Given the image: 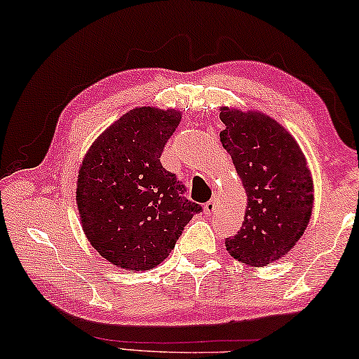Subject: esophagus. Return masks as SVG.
<instances>
[{"label": "esophagus", "mask_w": 359, "mask_h": 359, "mask_svg": "<svg viewBox=\"0 0 359 359\" xmlns=\"http://www.w3.org/2000/svg\"><path fill=\"white\" fill-rule=\"evenodd\" d=\"M203 210H205V215H211L213 213V211L216 210V205H215V201H210V202H207L205 203V207H203Z\"/></svg>", "instance_id": "esophagus-1"}]
</instances>
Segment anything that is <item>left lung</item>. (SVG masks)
<instances>
[{"instance_id": "obj_1", "label": "left lung", "mask_w": 359, "mask_h": 359, "mask_svg": "<svg viewBox=\"0 0 359 359\" xmlns=\"http://www.w3.org/2000/svg\"><path fill=\"white\" fill-rule=\"evenodd\" d=\"M221 143L231 154L246 191L242 229L226 238L231 256L264 267L286 256L307 229L313 181L297 141L259 111L221 107Z\"/></svg>"}]
</instances>
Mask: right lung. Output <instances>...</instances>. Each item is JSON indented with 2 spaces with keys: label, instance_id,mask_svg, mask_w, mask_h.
<instances>
[{
  "label": "right lung",
  "instance_id": "1",
  "mask_svg": "<svg viewBox=\"0 0 359 359\" xmlns=\"http://www.w3.org/2000/svg\"><path fill=\"white\" fill-rule=\"evenodd\" d=\"M180 121L176 109H130L93 141L82 161L76 187L82 231L116 267L158 266L202 211L161 163Z\"/></svg>",
  "mask_w": 359,
  "mask_h": 359
}]
</instances>
